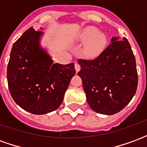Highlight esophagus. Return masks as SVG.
Returning <instances> with one entry per match:
<instances>
[{
  "mask_svg": "<svg viewBox=\"0 0 147 147\" xmlns=\"http://www.w3.org/2000/svg\"><path fill=\"white\" fill-rule=\"evenodd\" d=\"M80 68H81V67H80V64H77V63L75 64V69H76V72H79V71H80Z\"/></svg>",
  "mask_w": 147,
  "mask_h": 147,
  "instance_id": "1",
  "label": "esophagus"
}]
</instances>
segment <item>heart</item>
Wrapping results in <instances>:
<instances>
[{
    "mask_svg": "<svg viewBox=\"0 0 147 147\" xmlns=\"http://www.w3.org/2000/svg\"><path fill=\"white\" fill-rule=\"evenodd\" d=\"M79 39L86 42L83 47V53L86 57L94 58L104 51L107 45V36L103 32L92 26L86 27L80 32Z\"/></svg>",
    "mask_w": 147,
    "mask_h": 147,
    "instance_id": "obj_1",
    "label": "heart"
}]
</instances>
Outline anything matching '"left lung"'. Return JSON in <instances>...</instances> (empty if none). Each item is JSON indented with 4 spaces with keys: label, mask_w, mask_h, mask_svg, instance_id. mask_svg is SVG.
<instances>
[{
    "label": "left lung",
    "mask_w": 147,
    "mask_h": 147,
    "mask_svg": "<svg viewBox=\"0 0 147 147\" xmlns=\"http://www.w3.org/2000/svg\"><path fill=\"white\" fill-rule=\"evenodd\" d=\"M86 100L91 109L113 115L122 110L138 86L136 58L127 38L113 37L111 44L92 61L79 60Z\"/></svg>",
    "instance_id": "left-lung-1"
}]
</instances>
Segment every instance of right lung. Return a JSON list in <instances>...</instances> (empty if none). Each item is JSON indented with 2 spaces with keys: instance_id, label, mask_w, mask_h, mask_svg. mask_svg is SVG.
<instances>
[{
  "instance_id": "1",
  "label": "right lung",
  "mask_w": 147,
  "mask_h": 147,
  "mask_svg": "<svg viewBox=\"0 0 147 147\" xmlns=\"http://www.w3.org/2000/svg\"><path fill=\"white\" fill-rule=\"evenodd\" d=\"M43 35L33 27L26 30L12 46L7 68L8 89L15 102L36 115L59 108L76 74L73 63H53L41 45Z\"/></svg>"
}]
</instances>
